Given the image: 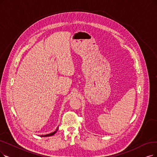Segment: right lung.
<instances>
[{
    "mask_svg": "<svg viewBox=\"0 0 157 157\" xmlns=\"http://www.w3.org/2000/svg\"><path fill=\"white\" fill-rule=\"evenodd\" d=\"M58 128H57V129H56V130L54 131V132H53V133H51L48 134V135H42L41 136H52V135H53L55 133H56V132H57V130H58Z\"/></svg>",
    "mask_w": 157,
    "mask_h": 157,
    "instance_id": "right-lung-1",
    "label": "right lung"
}]
</instances>
